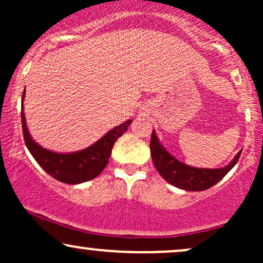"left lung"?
Listing matches in <instances>:
<instances>
[{
  "mask_svg": "<svg viewBox=\"0 0 263 263\" xmlns=\"http://www.w3.org/2000/svg\"><path fill=\"white\" fill-rule=\"evenodd\" d=\"M149 149L153 164H155L158 173L164 178V180H167L168 183L177 186V188L192 190V192L206 190L215 185L236 164L241 155L240 151L235 156V158L224 168L206 170V168L190 167V165H186L178 161L167 152V149L159 143L155 131L152 132Z\"/></svg>",
  "mask_w": 263,
  "mask_h": 263,
  "instance_id": "1",
  "label": "left lung"
}]
</instances>
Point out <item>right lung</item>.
<instances>
[{"label": "right lung", "mask_w": 263, "mask_h": 263, "mask_svg": "<svg viewBox=\"0 0 263 263\" xmlns=\"http://www.w3.org/2000/svg\"><path fill=\"white\" fill-rule=\"evenodd\" d=\"M25 93L26 92H23L22 95L21 121H22L23 137H25L27 148L31 152L33 158L49 176L66 184H79L98 177L106 167L115 142L120 136L127 131L128 126L132 122V120H127L117 127L110 129L98 142L79 152L55 153L43 148L37 142L32 140L26 125L25 112H23Z\"/></svg>", "instance_id": "right-lung-1"}]
</instances>
